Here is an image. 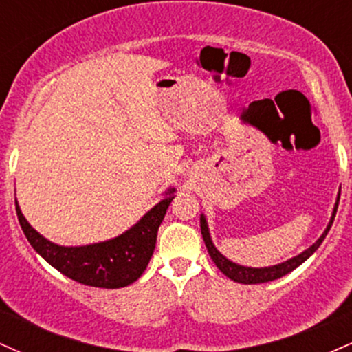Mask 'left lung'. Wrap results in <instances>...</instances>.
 Returning <instances> with one entry per match:
<instances>
[{"instance_id": "1", "label": "left lung", "mask_w": 352, "mask_h": 352, "mask_svg": "<svg viewBox=\"0 0 352 352\" xmlns=\"http://www.w3.org/2000/svg\"><path fill=\"white\" fill-rule=\"evenodd\" d=\"M338 205H339V199L336 201V205H334V212H333V217H331V221L328 225V228L324 230V233H322L321 236H319V240L314 243L313 246H309L306 252H302L301 254H298V256L292 258V260L285 261V263H280V265H274V266H268V268H248V266H241V265H236L233 263V261L227 260V258L223 256L218 250L213 246L212 243V238H210V233H208V227H207V220H205V217L201 215L200 217V228H201V236H204V241L205 245H207V250L210 253V256H212L213 263L217 265V268L220 270L221 273L227 274L230 280L236 281V283H243V285H256V283H266V281H273V280H278V278L285 276V274H288L289 272H293L294 268H298L302 261H306L308 258L313 254L316 250L319 248V245L322 243V240H324L326 235H328L331 225H333L334 221V217H336V212H338Z\"/></svg>"}]
</instances>
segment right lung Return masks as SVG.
<instances>
[{
  "instance_id": "obj_1",
  "label": "right lung",
  "mask_w": 352,
  "mask_h": 352,
  "mask_svg": "<svg viewBox=\"0 0 352 352\" xmlns=\"http://www.w3.org/2000/svg\"><path fill=\"white\" fill-rule=\"evenodd\" d=\"M173 192L175 188L168 190L167 199L159 201L151 212L145 213L142 220L129 232L109 241L86 246H59L51 243L28 223L18 204L16 213L31 246L58 272L82 285L114 289L124 288L139 280L147 268L155 248L157 232L173 200Z\"/></svg>"
}]
</instances>
